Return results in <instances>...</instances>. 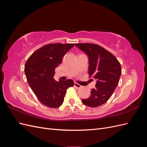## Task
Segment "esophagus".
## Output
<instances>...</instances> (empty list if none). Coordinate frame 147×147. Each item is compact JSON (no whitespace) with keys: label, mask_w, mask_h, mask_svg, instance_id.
<instances>
[{"label":"esophagus","mask_w":147,"mask_h":147,"mask_svg":"<svg viewBox=\"0 0 147 147\" xmlns=\"http://www.w3.org/2000/svg\"><path fill=\"white\" fill-rule=\"evenodd\" d=\"M74 86H75V87H77V88H80L82 87V86L80 85V84H78L77 83H74Z\"/></svg>","instance_id":"34e87169"}]
</instances>
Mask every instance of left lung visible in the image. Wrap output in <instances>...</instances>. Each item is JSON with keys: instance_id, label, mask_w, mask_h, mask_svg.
<instances>
[{"instance_id": "obj_1", "label": "left lung", "mask_w": 147, "mask_h": 147, "mask_svg": "<svg viewBox=\"0 0 147 147\" xmlns=\"http://www.w3.org/2000/svg\"><path fill=\"white\" fill-rule=\"evenodd\" d=\"M75 46L88 55L90 77L97 80L90 97L82 99V102L96 107L105 103L113 94L121 76V65L112 53L97 44L75 43Z\"/></svg>"}]
</instances>
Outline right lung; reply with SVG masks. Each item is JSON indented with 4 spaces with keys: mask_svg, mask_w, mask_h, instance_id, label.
I'll return each instance as SVG.
<instances>
[{
    "mask_svg": "<svg viewBox=\"0 0 147 147\" xmlns=\"http://www.w3.org/2000/svg\"><path fill=\"white\" fill-rule=\"evenodd\" d=\"M75 43H51L33 53L26 61L24 72L30 87L42 104L57 108L63 104L67 89L74 85L72 80L55 81V69Z\"/></svg>",
    "mask_w": 147,
    "mask_h": 147,
    "instance_id": "obj_1",
    "label": "right lung"
}]
</instances>
